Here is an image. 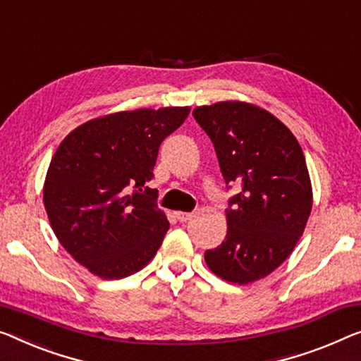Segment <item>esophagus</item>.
<instances>
[{"label": "esophagus", "mask_w": 361, "mask_h": 361, "mask_svg": "<svg viewBox=\"0 0 361 361\" xmlns=\"http://www.w3.org/2000/svg\"><path fill=\"white\" fill-rule=\"evenodd\" d=\"M176 219H178L180 222H188V220L192 219V214L191 212H176Z\"/></svg>", "instance_id": "1"}]
</instances>
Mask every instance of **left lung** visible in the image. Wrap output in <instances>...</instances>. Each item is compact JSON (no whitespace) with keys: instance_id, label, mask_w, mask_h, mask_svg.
<instances>
[{"instance_id":"1","label":"left lung","mask_w":361,"mask_h":361,"mask_svg":"<svg viewBox=\"0 0 361 361\" xmlns=\"http://www.w3.org/2000/svg\"><path fill=\"white\" fill-rule=\"evenodd\" d=\"M214 142L225 183L240 185L228 201L227 236L204 255L224 281L264 279L292 255L313 207V188L297 137L255 104L225 100L192 110Z\"/></svg>"}]
</instances>
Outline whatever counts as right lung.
<instances>
[{
  "label": "right lung",
  "instance_id": "obj_1",
  "mask_svg": "<svg viewBox=\"0 0 361 361\" xmlns=\"http://www.w3.org/2000/svg\"><path fill=\"white\" fill-rule=\"evenodd\" d=\"M190 106L116 111L73 129L43 183V204L63 248L94 276L115 281L146 267L170 228L155 206L159 147Z\"/></svg>",
  "mask_w": 361,
  "mask_h": 361
}]
</instances>
